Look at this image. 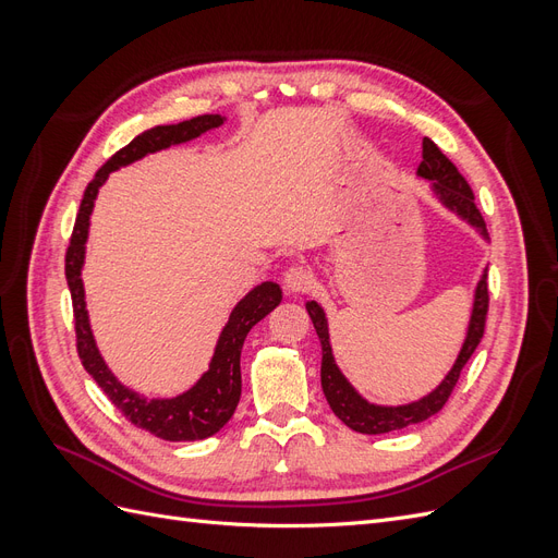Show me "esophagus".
Here are the masks:
<instances>
[{"instance_id": "esophagus-1", "label": "esophagus", "mask_w": 558, "mask_h": 558, "mask_svg": "<svg viewBox=\"0 0 558 558\" xmlns=\"http://www.w3.org/2000/svg\"><path fill=\"white\" fill-rule=\"evenodd\" d=\"M283 283L293 293H305L314 286V272L305 265H293L283 272Z\"/></svg>"}]
</instances>
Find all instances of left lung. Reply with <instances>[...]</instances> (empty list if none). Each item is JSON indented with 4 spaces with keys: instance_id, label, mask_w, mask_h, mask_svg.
Wrapping results in <instances>:
<instances>
[{
    "instance_id": "1",
    "label": "left lung",
    "mask_w": 558,
    "mask_h": 558,
    "mask_svg": "<svg viewBox=\"0 0 558 558\" xmlns=\"http://www.w3.org/2000/svg\"><path fill=\"white\" fill-rule=\"evenodd\" d=\"M418 177L430 179L435 193L440 195L445 205L459 216H463L465 221H470L475 228H480L482 234H486L484 218L475 205V193H472L465 177L459 172V167H456L428 137L424 140V160L418 165ZM307 312L312 316V324L320 340V351H324V359H320V386H324L330 410L335 412L337 418L344 421L351 430L365 433V435H379L388 430L408 428L412 424H421V421L430 418L433 414H437L445 408V402L449 400L456 381L461 377V369L465 367L472 353H475L477 344L482 342L486 312H488V283H486V275H482L477 283V293H475V307H472V316H470L468 337L459 359H456L451 367V373L433 393H428L426 398H421L416 402L402 404V408H377V404H369L353 391V386L344 379L340 367L335 365L324 310L318 307V302L312 300L307 302Z\"/></svg>"
}]
</instances>
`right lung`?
Listing matches in <instances>:
<instances>
[{
    "instance_id": "right-lung-1",
    "label": "right lung",
    "mask_w": 558,
    "mask_h": 558,
    "mask_svg": "<svg viewBox=\"0 0 558 558\" xmlns=\"http://www.w3.org/2000/svg\"><path fill=\"white\" fill-rule=\"evenodd\" d=\"M226 118L218 113H205L191 118L177 125H158L142 132L140 137H134L128 146H123L99 167L95 179L88 183L86 193H83L81 207L76 214V223L70 238V246H66L64 256V275L66 283H70L72 293V307H74V328H76V351L78 359L86 367V373L102 388L107 398L116 404L130 424L137 428L148 430L150 435L160 437V440L170 442H193L205 440V437L221 430L230 416L238 410V402L242 396V369H240V356L242 347L248 330L265 318L281 302V289L272 281H265L256 286L238 307L232 310L228 326L223 328L218 344L214 351L211 365L202 379L177 398L170 400H146L137 396L130 388H125L118 381L109 367L105 365L102 356L95 347L86 300H83V281H81V267H83V253H86V240H88V221L90 211L95 205V197L99 185L107 181V177L125 167L134 160H140L148 154H156L160 148H167L172 144H181L199 137L202 132L221 128Z\"/></svg>"
}]
</instances>
